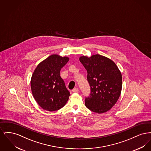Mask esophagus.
Masks as SVG:
<instances>
[{"label":"esophagus","instance_id":"obj_1","mask_svg":"<svg viewBox=\"0 0 151 151\" xmlns=\"http://www.w3.org/2000/svg\"><path fill=\"white\" fill-rule=\"evenodd\" d=\"M79 92V89L78 88H74L72 90V92L73 93H78Z\"/></svg>","mask_w":151,"mask_h":151}]
</instances>
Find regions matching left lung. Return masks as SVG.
<instances>
[{"label": "left lung", "instance_id": "obj_1", "mask_svg": "<svg viewBox=\"0 0 151 151\" xmlns=\"http://www.w3.org/2000/svg\"><path fill=\"white\" fill-rule=\"evenodd\" d=\"M79 60L87 71L91 88V93L85 99L86 108L99 114L108 111L121 93V73L113 60L99 54L82 56Z\"/></svg>", "mask_w": 151, "mask_h": 151}]
</instances>
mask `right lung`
Segmentation results:
<instances>
[{
    "label": "right lung",
    "instance_id": "1",
    "mask_svg": "<svg viewBox=\"0 0 151 151\" xmlns=\"http://www.w3.org/2000/svg\"><path fill=\"white\" fill-rule=\"evenodd\" d=\"M68 57L52 55L36 67L30 81L31 90L37 104L44 110L54 111L63 108L70 96L60 76Z\"/></svg>",
    "mask_w": 151,
    "mask_h": 151
}]
</instances>
